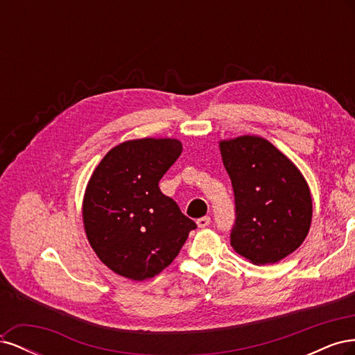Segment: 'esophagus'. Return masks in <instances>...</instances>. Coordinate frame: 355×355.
<instances>
[{"mask_svg": "<svg viewBox=\"0 0 355 355\" xmlns=\"http://www.w3.org/2000/svg\"><path fill=\"white\" fill-rule=\"evenodd\" d=\"M210 222H211V219H210L209 216H204V218L197 219V225H198L200 228H206V227H209Z\"/></svg>", "mask_w": 355, "mask_h": 355, "instance_id": "obj_1", "label": "esophagus"}]
</instances>
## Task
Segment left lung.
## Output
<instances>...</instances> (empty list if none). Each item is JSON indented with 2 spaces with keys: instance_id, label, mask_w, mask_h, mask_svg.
Here are the masks:
<instances>
[{
  "instance_id": "left-lung-1",
  "label": "left lung",
  "mask_w": 355,
  "mask_h": 355,
  "mask_svg": "<svg viewBox=\"0 0 355 355\" xmlns=\"http://www.w3.org/2000/svg\"><path fill=\"white\" fill-rule=\"evenodd\" d=\"M235 197L231 245L254 265L275 263L306 239L313 200L305 178L263 137L220 141Z\"/></svg>"
}]
</instances>
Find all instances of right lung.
Returning <instances> with one entry per match:
<instances>
[{"label": "right lung", "instance_id": "right-lung-1", "mask_svg": "<svg viewBox=\"0 0 355 355\" xmlns=\"http://www.w3.org/2000/svg\"><path fill=\"white\" fill-rule=\"evenodd\" d=\"M180 153L176 139H135L112 148L94 168L83 200L84 230L94 253L118 275L155 277L197 228L158 187Z\"/></svg>", "mask_w": 355, "mask_h": 355}]
</instances>
